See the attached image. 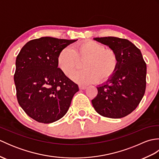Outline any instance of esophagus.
I'll use <instances>...</instances> for the list:
<instances>
[{
	"mask_svg": "<svg viewBox=\"0 0 159 159\" xmlns=\"http://www.w3.org/2000/svg\"><path fill=\"white\" fill-rule=\"evenodd\" d=\"M79 89H85L87 88V87L85 85H79Z\"/></svg>",
	"mask_w": 159,
	"mask_h": 159,
	"instance_id": "esophagus-1",
	"label": "esophagus"
}]
</instances>
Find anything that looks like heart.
<instances>
[{"mask_svg": "<svg viewBox=\"0 0 159 159\" xmlns=\"http://www.w3.org/2000/svg\"><path fill=\"white\" fill-rule=\"evenodd\" d=\"M85 58L83 70L73 73L70 78L73 81L82 85L93 83L98 80L109 79L116 72L118 57L114 50L106 49L103 44L94 41H86L66 47L59 54L57 65L66 76L75 69L79 59Z\"/></svg>", "mask_w": 159, "mask_h": 159, "instance_id": "1", "label": "heart"}]
</instances>
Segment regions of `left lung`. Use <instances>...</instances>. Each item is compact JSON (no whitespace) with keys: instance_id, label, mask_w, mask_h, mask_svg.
Returning <instances> with one entry per match:
<instances>
[{"instance_id":"obj_1","label":"left lung","mask_w":159,"mask_h":159,"mask_svg":"<svg viewBox=\"0 0 159 159\" xmlns=\"http://www.w3.org/2000/svg\"><path fill=\"white\" fill-rule=\"evenodd\" d=\"M94 40L116 52L118 66L107 81L97 87L98 95L92 100L100 116L121 118L133 112L144 96L146 87V63L140 50L129 40L116 37Z\"/></svg>"}]
</instances>
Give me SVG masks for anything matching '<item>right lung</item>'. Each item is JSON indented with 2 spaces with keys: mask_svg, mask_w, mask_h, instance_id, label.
<instances>
[{
  "mask_svg": "<svg viewBox=\"0 0 159 159\" xmlns=\"http://www.w3.org/2000/svg\"><path fill=\"white\" fill-rule=\"evenodd\" d=\"M76 41L43 37L26 43L16 57L17 99L25 112L38 122L52 123L63 117L79 90L57 65L59 52Z\"/></svg>",
  "mask_w": 159,
  "mask_h": 159,
  "instance_id": "obj_1",
  "label": "right lung"
}]
</instances>
